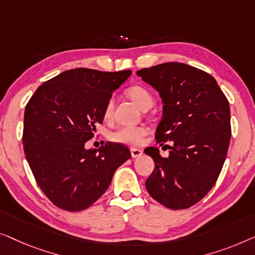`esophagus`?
<instances>
[{
	"label": "esophagus",
	"mask_w": 255,
	"mask_h": 255,
	"mask_svg": "<svg viewBox=\"0 0 255 255\" xmlns=\"http://www.w3.org/2000/svg\"><path fill=\"white\" fill-rule=\"evenodd\" d=\"M130 153H131V157H132V158H138V157H141V156H142L143 151H142V150H139V149L131 148V149H130Z\"/></svg>",
	"instance_id": "obj_1"
}]
</instances>
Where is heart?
<instances>
[{"label": "heart", "instance_id": "1", "mask_svg": "<svg viewBox=\"0 0 255 255\" xmlns=\"http://www.w3.org/2000/svg\"><path fill=\"white\" fill-rule=\"evenodd\" d=\"M126 95L132 103L136 104L139 109H149L152 105L153 98L145 88L141 85H131L126 90ZM113 111V100L110 99L104 109V116L106 119L112 116ZM148 134V128L144 126H124L118 128L116 131L112 132L111 139L114 142L123 143L127 145H139L143 142V138Z\"/></svg>", "mask_w": 255, "mask_h": 255}]
</instances>
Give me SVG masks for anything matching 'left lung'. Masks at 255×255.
<instances>
[{
  "label": "left lung",
  "instance_id": "obj_1",
  "mask_svg": "<svg viewBox=\"0 0 255 255\" xmlns=\"http://www.w3.org/2000/svg\"><path fill=\"white\" fill-rule=\"evenodd\" d=\"M136 74L162 98L155 138L173 142L166 158L155 146L144 150L155 162L146 191L164 207L186 209L208 194L223 167L231 138L229 102L211 75L188 64L166 62Z\"/></svg>",
  "mask_w": 255,
  "mask_h": 255
}]
</instances>
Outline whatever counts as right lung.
<instances>
[{
    "label": "right lung",
    "instance_id": "add662e5",
    "mask_svg": "<svg viewBox=\"0 0 255 255\" xmlns=\"http://www.w3.org/2000/svg\"><path fill=\"white\" fill-rule=\"evenodd\" d=\"M130 70H66L42 83L24 113L23 144L27 163L44 194L68 211L87 209L112 181L114 172L130 158L121 143L85 149L112 92Z\"/></svg>",
    "mask_w": 255,
    "mask_h": 255
}]
</instances>
